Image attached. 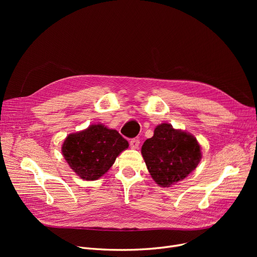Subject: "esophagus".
I'll list each match as a JSON object with an SVG mask.
<instances>
[{
	"label": "esophagus",
	"instance_id": "1",
	"mask_svg": "<svg viewBox=\"0 0 257 257\" xmlns=\"http://www.w3.org/2000/svg\"><path fill=\"white\" fill-rule=\"evenodd\" d=\"M130 147L132 148V149H138V148L140 147V140L132 139L130 141Z\"/></svg>",
	"mask_w": 257,
	"mask_h": 257
}]
</instances>
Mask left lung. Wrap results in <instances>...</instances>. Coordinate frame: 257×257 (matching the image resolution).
<instances>
[{
    "label": "left lung",
    "instance_id": "obj_1",
    "mask_svg": "<svg viewBox=\"0 0 257 257\" xmlns=\"http://www.w3.org/2000/svg\"><path fill=\"white\" fill-rule=\"evenodd\" d=\"M142 155L153 180L169 187L188 176L201 160V147L191 133L174 129L171 124L158 125L154 136L142 147Z\"/></svg>",
    "mask_w": 257,
    "mask_h": 257
}]
</instances>
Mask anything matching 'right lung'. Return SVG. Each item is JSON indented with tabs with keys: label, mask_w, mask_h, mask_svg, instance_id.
<instances>
[{
	"label": "right lung",
	"mask_w": 257,
	"mask_h": 257,
	"mask_svg": "<svg viewBox=\"0 0 257 257\" xmlns=\"http://www.w3.org/2000/svg\"><path fill=\"white\" fill-rule=\"evenodd\" d=\"M128 147V142L116 130L97 124L69 134L62 144L61 152L78 176L90 181L102 177Z\"/></svg>",
	"instance_id": "add662e5"
}]
</instances>
